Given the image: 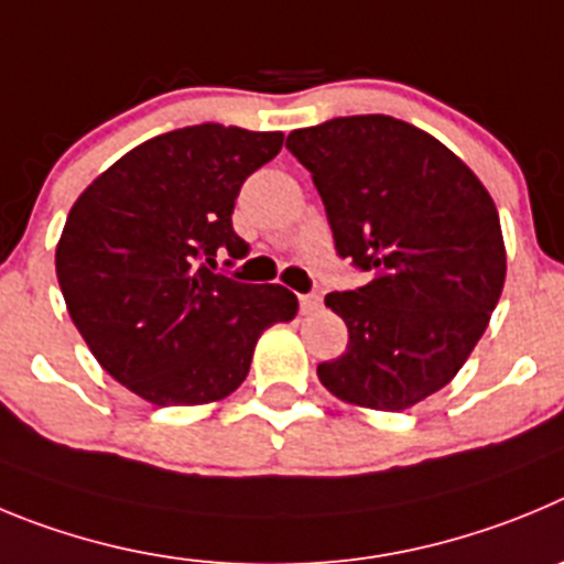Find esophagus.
I'll return each instance as SVG.
<instances>
[{"instance_id":"34e87169","label":"esophagus","mask_w":564,"mask_h":564,"mask_svg":"<svg viewBox=\"0 0 564 564\" xmlns=\"http://www.w3.org/2000/svg\"><path fill=\"white\" fill-rule=\"evenodd\" d=\"M297 301H301V312L303 314H314V312H319V306H323V297H319L317 292L301 294Z\"/></svg>"}]
</instances>
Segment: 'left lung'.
<instances>
[{"label": "left lung", "instance_id": "8db88e82", "mask_svg": "<svg viewBox=\"0 0 564 564\" xmlns=\"http://www.w3.org/2000/svg\"><path fill=\"white\" fill-rule=\"evenodd\" d=\"M286 149L312 174L337 256L368 272L326 294L348 348L317 365L319 382L362 408H413L458 373L500 301L495 202L446 145L388 115L297 129Z\"/></svg>", "mask_w": 564, "mask_h": 564}]
</instances>
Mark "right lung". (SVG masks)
Here are the masks:
<instances>
[{
    "instance_id": "add662e5",
    "label": "right lung",
    "mask_w": 564,
    "mask_h": 564,
    "mask_svg": "<svg viewBox=\"0 0 564 564\" xmlns=\"http://www.w3.org/2000/svg\"><path fill=\"white\" fill-rule=\"evenodd\" d=\"M281 131L199 123L120 156L67 216L55 272L69 317L106 373L160 408L230 395L263 328L297 314L278 283L216 272L247 258L232 207Z\"/></svg>"
}]
</instances>
